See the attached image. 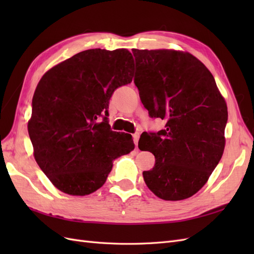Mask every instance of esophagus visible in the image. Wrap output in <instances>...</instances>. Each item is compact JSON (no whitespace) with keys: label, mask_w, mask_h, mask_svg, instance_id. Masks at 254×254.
Returning a JSON list of instances; mask_svg holds the SVG:
<instances>
[{"label":"esophagus","mask_w":254,"mask_h":254,"mask_svg":"<svg viewBox=\"0 0 254 254\" xmlns=\"http://www.w3.org/2000/svg\"><path fill=\"white\" fill-rule=\"evenodd\" d=\"M139 139H140V134L139 133L133 134V142H134L135 146L137 145V143H139Z\"/></svg>","instance_id":"1"}]
</instances>
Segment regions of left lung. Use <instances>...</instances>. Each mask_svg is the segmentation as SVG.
<instances>
[{
  "instance_id": "obj_1",
  "label": "left lung",
  "mask_w": 254,
  "mask_h": 254,
  "mask_svg": "<svg viewBox=\"0 0 254 254\" xmlns=\"http://www.w3.org/2000/svg\"><path fill=\"white\" fill-rule=\"evenodd\" d=\"M134 83L151 118L164 130L144 132L141 150L156 158L143 172L146 186L163 200L195 195L209 180L224 153L228 107L207 67L188 52L132 50Z\"/></svg>"
}]
</instances>
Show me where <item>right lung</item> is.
<instances>
[{"instance_id": "add662e5", "label": "right lung", "mask_w": 254, "mask_h": 254, "mask_svg": "<svg viewBox=\"0 0 254 254\" xmlns=\"http://www.w3.org/2000/svg\"><path fill=\"white\" fill-rule=\"evenodd\" d=\"M128 50H87L56 64L35 90L28 134L34 157L53 186L86 196L104 186L113 161L134 149L132 136L105 118L114 90L132 81Z\"/></svg>"}]
</instances>
